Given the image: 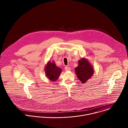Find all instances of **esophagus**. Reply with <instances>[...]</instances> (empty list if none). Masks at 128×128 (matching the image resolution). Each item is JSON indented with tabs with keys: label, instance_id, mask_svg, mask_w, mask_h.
<instances>
[{
	"label": "esophagus",
	"instance_id": "1",
	"mask_svg": "<svg viewBox=\"0 0 128 128\" xmlns=\"http://www.w3.org/2000/svg\"><path fill=\"white\" fill-rule=\"evenodd\" d=\"M65 71H70L71 70V68L69 67H68V66H66L65 67Z\"/></svg>",
	"mask_w": 128,
	"mask_h": 128
}]
</instances>
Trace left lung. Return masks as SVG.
I'll return each instance as SVG.
<instances>
[{"label":"left lung","mask_w":128,"mask_h":128,"mask_svg":"<svg viewBox=\"0 0 128 128\" xmlns=\"http://www.w3.org/2000/svg\"><path fill=\"white\" fill-rule=\"evenodd\" d=\"M78 65L75 68L76 74L78 78L82 83H86L92 78L94 73L93 66L85 58L78 61Z\"/></svg>","instance_id":"8db88e82"}]
</instances>
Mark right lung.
Masks as SVG:
<instances>
[{
  "label": "right lung",
  "instance_id": "obj_1",
  "mask_svg": "<svg viewBox=\"0 0 128 128\" xmlns=\"http://www.w3.org/2000/svg\"><path fill=\"white\" fill-rule=\"evenodd\" d=\"M44 71L46 76L50 80L56 81L60 75L62 70L61 68L56 66L54 61L50 60L48 62L44 68Z\"/></svg>",
  "mask_w": 128,
  "mask_h": 128
}]
</instances>
